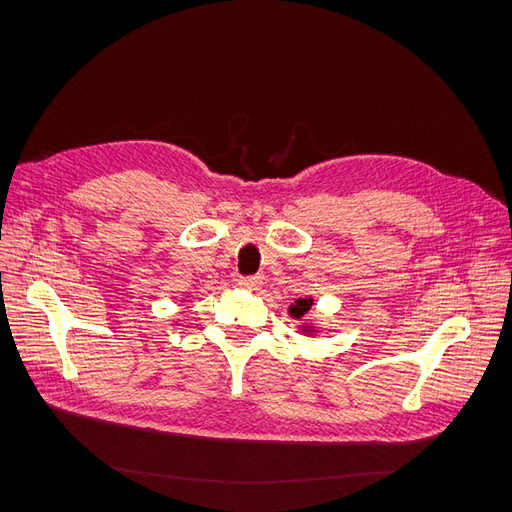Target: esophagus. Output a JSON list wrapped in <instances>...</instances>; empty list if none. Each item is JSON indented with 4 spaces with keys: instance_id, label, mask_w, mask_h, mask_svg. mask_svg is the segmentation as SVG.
Segmentation results:
<instances>
[{
    "instance_id": "34e87169",
    "label": "esophagus",
    "mask_w": 512,
    "mask_h": 512,
    "mask_svg": "<svg viewBox=\"0 0 512 512\" xmlns=\"http://www.w3.org/2000/svg\"><path fill=\"white\" fill-rule=\"evenodd\" d=\"M238 284L242 288H257L261 284V278L259 276H240L238 278Z\"/></svg>"
}]
</instances>
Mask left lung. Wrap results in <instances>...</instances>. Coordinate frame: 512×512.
<instances>
[{"label":"left lung","mask_w":512,"mask_h":512,"mask_svg":"<svg viewBox=\"0 0 512 512\" xmlns=\"http://www.w3.org/2000/svg\"><path fill=\"white\" fill-rule=\"evenodd\" d=\"M311 305H313V299H299L297 303H294V305L290 307V313H292V317L301 319V317H305V315L309 313Z\"/></svg>","instance_id":"1"}]
</instances>
